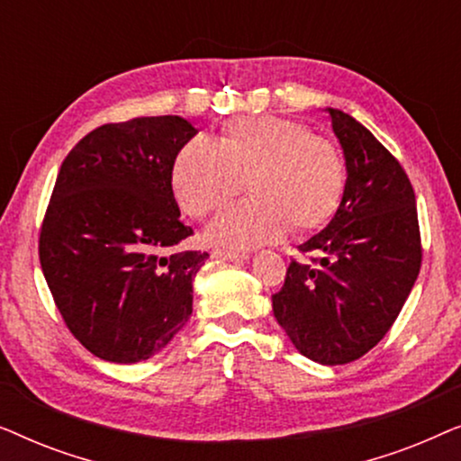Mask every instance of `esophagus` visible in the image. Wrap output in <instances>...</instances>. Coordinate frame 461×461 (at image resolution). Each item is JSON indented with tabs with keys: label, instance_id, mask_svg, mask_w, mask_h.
<instances>
[{
	"label": "esophagus",
	"instance_id": "34e87169",
	"mask_svg": "<svg viewBox=\"0 0 461 461\" xmlns=\"http://www.w3.org/2000/svg\"><path fill=\"white\" fill-rule=\"evenodd\" d=\"M212 256L220 258V260H229V262L248 260V254H245V251H232V249H213Z\"/></svg>",
	"mask_w": 461,
	"mask_h": 461
}]
</instances>
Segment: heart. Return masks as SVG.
Returning <instances> with one entry per match:
<instances>
[{"mask_svg":"<svg viewBox=\"0 0 461 461\" xmlns=\"http://www.w3.org/2000/svg\"><path fill=\"white\" fill-rule=\"evenodd\" d=\"M243 180L251 199L213 220L207 229L212 243L245 249L287 230L308 235L323 229L342 205L348 172L336 144L275 115L230 119L216 144L193 138L169 169L176 203L199 220L229 205Z\"/></svg>","mask_w":461,"mask_h":461,"instance_id":"obj_1","label":"heart"}]
</instances>
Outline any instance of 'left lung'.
<instances>
[{"label":"left lung","instance_id":"left-lung-1","mask_svg":"<svg viewBox=\"0 0 461 461\" xmlns=\"http://www.w3.org/2000/svg\"><path fill=\"white\" fill-rule=\"evenodd\" d=\"M330 113L346 159V194L323 230L300 245L311 262L292 260L273 312L314 363L361 358L399 317L420 275L421 239L415 193L405 169L371 131Z\"/></svg>","mask_w":461,"mask_h":461}]
</instances>
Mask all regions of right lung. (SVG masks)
<instances>
[{"label": "right lung", "instance_id": "obj_1", "mask_svg": "<svg viewBox=\"0 0 461 461\" xmlns=\"http://www.w3.org/2000/svg\"><path fill=\"white\" fill-rule=\"evenodd\" d=\"M197 134L178 115L100 125L62 161L40 230V262L68 331L111 363L147 361L193 312L203 251L169 186L178 150Z\"/></svg>", "mask_w": 461, "mask_h": 461}]
</instances>
